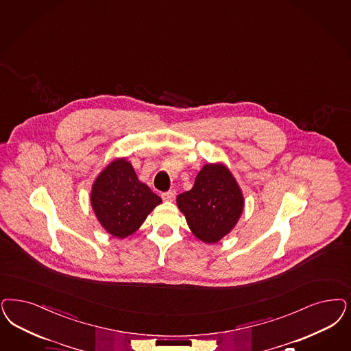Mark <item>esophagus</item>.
Masks as SVG:
<instances>
[{
	"label": "esophagus",
	"mask_w": 351,
	"mask_h": 351,
	"mask_svg": "<svg viewBox=\"0 0 351 351\" xmlns=\"http://www.w3.org/2000/svg\"><path fill=\"white\" fill-rule=\"evenodd\" d=\"M175 197H176V192H175V191H169V192H163V193H162V199H163V201H167V202L173 201Z\"/></svg>",
	"instance_id": "34e87169"
}]
</instances>
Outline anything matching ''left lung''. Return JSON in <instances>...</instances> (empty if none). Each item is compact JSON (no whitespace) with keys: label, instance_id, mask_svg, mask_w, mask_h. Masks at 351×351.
Masks as SVG:
<instances>
[{"label":"left lung","instance_id":"8db88e82","mask_svg":"<svg viewBox=\"0 0 351 351\" xmlns=\"http://www.w3.org/2000/svg\"><path fill=\"white\" fill-rule=\"evenodd\" d=\"M176 204L198 240L217 243L236 227L245 201L226 165L206 163L195 176L193 188L179 194Z\"/></svg>","mask_w":351,"mask_h":351}]
</instances>
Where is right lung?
<instances>
[{
  "label": "right lung",
  "mask_w": 351,
  "mask_h": 351,
  "mask_svg": "<svg viewBox=\"0 0 351 351\" xmlns=\"http://www.w3.org/2000/svg\"><path fill=\"white\" fill-rule=\"evenodd\" d=\"M160 202V197L138 180L127 158L110 162L98 173L90 192L97 220L117 239L134 233Z\"/></svg>",
  "instance_id": "right-lung-1"
}]
</instances>
